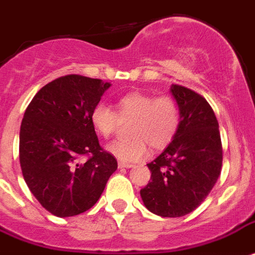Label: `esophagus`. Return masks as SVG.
<instances>
[{"mask_svg":"<svg viewBox=\"0 0 255 255\" xmlns=\"http://www.w3.org/2000/svg\"><path fill=\"white\" fill-rule=\"evenodd\" d=\"M118 166H119V168H131V167H133V164L132 163H127V162H119V163H118Z\"/></svg>","mask_w":255,"mask_h":255,"instance_id":"esophagus-1","label":"esophagus"}]
</instances>
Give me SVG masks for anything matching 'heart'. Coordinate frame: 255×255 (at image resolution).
Here are the masks:
<instances>
[{"instance_id":"heart-1","label":"heart","mask_w":255,"mask_h":255,"mask_svg":"<svg viewBox=\"0 0 255 255\" xmlns=\"http://www.w3.org/2000/svg\"><path fill=\"white\" fill-rule=\"evenodd\" d=\"M132 119L128 134L108 145V150L123 162H137L149 153V146L162 150L174 140L180 126V109L172 96L154 97L146 92H129L117 101V113L98 102L91 111V122L102 137L115 133L119 122Z\"/></svg>"}]
</instances>
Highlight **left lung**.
Masks as SVG:
<instances>
[{"instance_id": "left-lung-1", "label": "left lung", "mask_w": 255, "mask_h": 255, "mask_svg": "<svg viewBox=\"0 0 255 255\" xmlns=\"http://www.w3.org/2000/svg\"><path fill=\"white\" fill-rule=\"evenodd\" d=\"M180 109V126L166 150L147 163L151 180L140 190L149 211L163 218L192 213L209 196L222 171L219 124L204 97L172 85Z\"/></svg>"}]
</instances>
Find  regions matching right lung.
<instances>
[{"mask_svg":"<svg viewBox=\"0 0 255 255\" xmlns=\"http://www.w3.org/2000/svg\"><path fill=\"white\" fill-rule=\"evenodd\" d=\"M110 83L66 75L42 87L23 117L19 160L32 194L55 217L89 210L118 168L98 142L91 111Z\"/></svg>","mask_w":255,"mask_h":255,"instance_id":"right-lung-1","label":"right lung"}]
</instances>
